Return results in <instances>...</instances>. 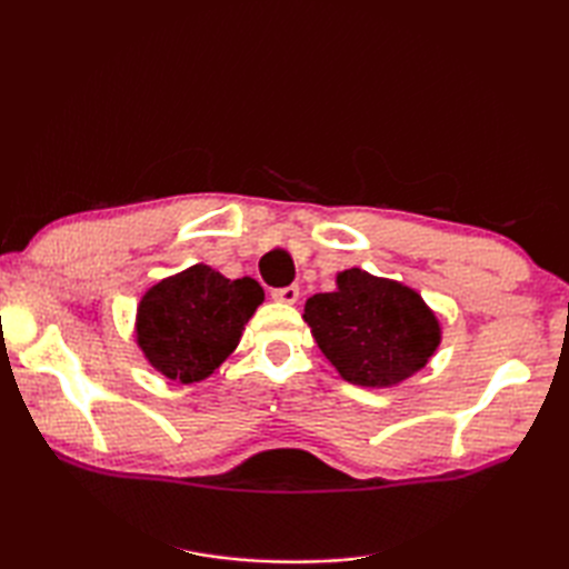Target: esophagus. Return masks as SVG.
Returning a JSON list of instances; mask_svg holds the SVG:
<instances>
[{
  "label": "esophagus",
  "instance_id": "obj_1",
  "mask_svg": "<svg viewBox=\"0 0 569 569\" xmlns=\"http://www.w3.org/2000/svg\"><path fill=\"white\" fill-rule=\"evenodd\" d=\"M298 298H300V288L298 286H286V288H278V291H273L276 303L293 306V303H298Z\"/></svg>",
  "mask_w": 569,
  "mask_h": 569
}]
</instances>
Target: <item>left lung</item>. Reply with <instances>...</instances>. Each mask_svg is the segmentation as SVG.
<instances>
[{
	"label": "left lung",
	"instance_id": "8db88e82",
	"mask_svg": "<svg viewBox=\"0 0 569 569\" xmlns=\"http://www.w3.org/2000/svg\"><path fill=\"white\" fill-rule=\"evenodd\" d=\"M335 286L306 300L303 320L345 381L391 389L426 369L442 325L416 288L365 269L340 271Z\"/></svg>",
	"mask_w": 569,
	"mask_h": 569
}]
</instances>
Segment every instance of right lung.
<instances>
[{"mask_svg": "<svg viewBox=\"0 0 569 569\" xmlns=\"http://www.w3.org/2000/svg\"><path fill=\"white\" fill-rule=\"evenodd\" d=\"M261 303L263 291L253 278L232 281L208 263L188 266L141 296L134 340L166 379L198 383L234 352Z\"/></svg>", "mask_w": 569, "mask_h": 569, "instance_id": "add662e5", "label": "right lung"}]
</instances>
